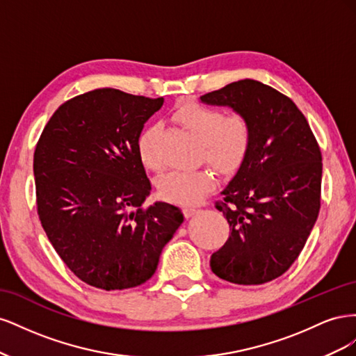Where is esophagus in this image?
<instances>
[{
	"mask_svg": "<svg viewBox=\"0 0 356 356\" xmlns=\"http://www.w3.org/2000/svg\"><path fill=\"white\" fill-rule=\"evenodd\" d=\"M199 212V208H195V207H186L184 208V213L186 217H193V215Z\"/></svg>",
	"mask_w": 356,
	"mask_h": 356,
	"instance_id": "obj_1",
	"label": "esophagus"
}]
</instances>
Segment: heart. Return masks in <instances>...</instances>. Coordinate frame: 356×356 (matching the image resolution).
<instances>
[{
  "mask_svg": "<svg viewBox=\"0 0 356 356\" xmlns=\"http://www.w3.org/2000/svg\"><path fill=\"white\" fill-rule=\"evenodd\" d=\"M177 120L187 127L202 143L203 157L220 172H232L245 159L251 145L252 129L241 114L224 115L218 108L202 104H186L175 113ZM159 126L145 127L138 138V154L143 165L159 170L161 159L157 153ZM215 186V177L209 169L191 172L174 170L159 181L160 195L168 200L191 204L203 199Z\"/></svg>",
  "mask_w": 356,
  "mask_h": 356,
  "instance_id": "1",
  "label": "heart"
}]
</instances>
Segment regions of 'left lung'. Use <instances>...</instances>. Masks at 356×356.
I'll return each instance as SVG.
<instances>
[{"label": "left lung", "mask_w": 356, "mask_h": 356, "mask_svg": "<svg viewBox=\"0 0 356 356\" xmlns=\"http://www.w3.org/2000/svg\"><path fill=\"white\" fill-rule=\"evenodd\" d=\"M250 122L251 145L215 208L230 225L211 270L238 285H260L291 267L321 208L322 156L310 126L288 96L245 79L200 96Z\"/></svg>", "instance_id": "obj_1"}]
</instances>
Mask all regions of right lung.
<instances>
[{
    "mask_svg": "<svg viewBox=\"0 0 356 356\" xmlns=\"http://www.w3.org/2000/svg\"><path fill=\"white\" fill-rule=\"evenodd\" d=\"M161 105L163 98L96 89L62 104L40 136L34 177L41 225L70 270L95 288L147 282L184 221L166 202L141 208L152 184L138 138Z\"/></svg>",
    "mask_w": 356,
    "mask_h": 356,
    "instance_id": "obj_1",
    "label": "right lung"
}]
</instances>
